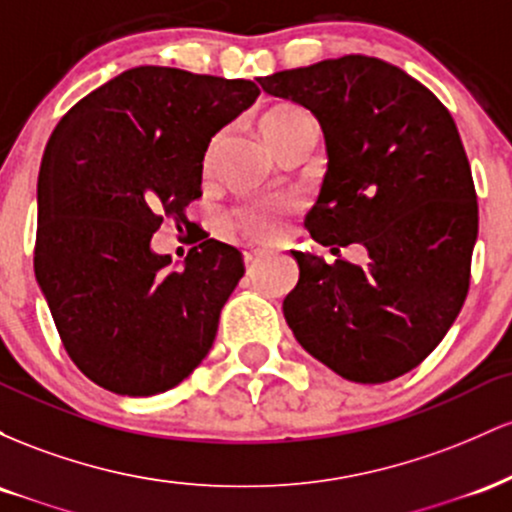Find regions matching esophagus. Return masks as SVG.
<instances>
[{"label": "esophagus", "mask_w": 512, "mask_h": 512, "mask_svg": "<svg viewBox=\"0 0 512 512\" xmlns=\"http://www.w3.org/2000/svg\"><path fill=\"white\" fill-rule=\"evenodd\" d=\"M267 257V250H245V267H248V272H252V269H255L262 260H267Z\"/></svg>", "instance_id": "obj_1"}]
</instances>
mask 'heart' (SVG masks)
<instances>
[{
    "label": "heart",
    "mask_w": 512,
    "mask_h": 512,
    "mask_svg": "<svg viewBox=\"0 0 512 512\" xmlns=\"http://www.w3.org/2000/svg\"><path fill=\"white\" fill-rule=\"evenodd\" d=\"M305 120H310V117L305 115L303 110L291 108V105H274V108L264 110V113L257 117V127H260L264 142L272 146L276 154L279 146L284 144ZM216 149H219V137L211 139L207 151H204V161H202L204 173H209L211 166H214ZM286 211H289V207L281 202L240 204L238 209H233L231 223L233 228H238V231L243 233V236L264 243V240H274L279 236L281 221H284Z\"/></svg>",
    "instance_id": "b5f03b06"
}]
</instances>
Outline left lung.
Segmentation results:
<instances>
[{"label": "left lung", "mask_w": 512, "mask_h": 512, "mask_svg": "<svg viewBox=\"0 0 512 512\" xmlns=\"http://www.w3.org/2000/svg\"><path fill=\"white\" fill-rule=\"evenodd\" d=\"M303 105L327 144L305 228L332 252L363 243L368 264L296 252L284 317L298 344L354 383L409 373L460 315L479 204L455 120L424 84L378 57L344 55L260 79Z\"/></svg>", "instance_id": "left-lung-1"}]
</instances>
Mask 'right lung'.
Listing matches in <instances>:
<instances>
[{"label": "right lung", "mask_w": 512, "mask_h": 512, "mask_svg": "<svg viewBox=\"0 0 512 512\" xmlns=\"http://www.w3.org/2000/svg\"><path fill=\"white\" fill-rule=\"evenodd\" d=\"M257 96L245 79L134 67L81 98L45 146L35 279L69 358L115 395L170 390L214 344L243 255L204 233L168 269L151 236L166 219L187 226L211 137Z\"/></svg>", "instance_id": "obj_1"}]
</instances>
